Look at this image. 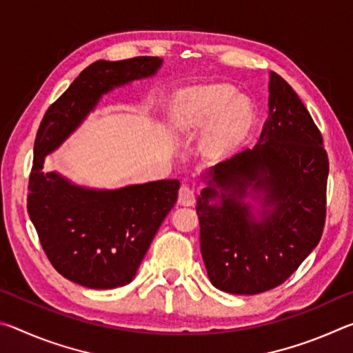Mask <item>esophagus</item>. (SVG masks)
I'll return each instance as SVG.
<instances>
[{
  "label": "esophagus",
  "instance_id": "1",
  "mask_svg": "<svg viewBox=\"0 0 353 353\" xmlns=\"http://www.w3.org/2000/svg\"><path fill=\"white\" fill-rule=\"evenodd\" d=\"M179 204L181 205H193L194 204V190L188 185H182L179 190Z\"/></svg>",
  "mask_w": 353,
  "mask_h": 353
}]
</instances>
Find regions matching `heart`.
I'll list each match as a JSON object with an SVG mask.
<instances>
[{"label":"heart","instance_id":"b5f03b06","mask_svg":"<svg viewBox=\"0 0 353 353\" xmlns=\"http://www.w3.org/2000/svg\"><path fill=\"white\" fill-rule=\"evenodd\" d=\"M236 94L229 83L182 90L171 107L172 123L181 130L201 129L210 123L204 135V148L213 155L225 154L246 139L256 119L252 103Z\"/></svg>","mask_w":353,"mask_h":353}]
</instances>
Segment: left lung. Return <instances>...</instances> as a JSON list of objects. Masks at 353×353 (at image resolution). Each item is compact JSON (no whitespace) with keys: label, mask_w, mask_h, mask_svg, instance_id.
Returning a JSON list of instances; mask_svg holds the SVG:
<instances>
[{"label":"left lung","mask_w":353,"mask_h":353,"mask_svg":"<svg viewBox=\"0 0 353 353\" xmlns=\"http://www.w3.org/2000/svg\"><path fill=\"white\" fill-rule=\"evenodd\" d=\"M270 77L259 143L208 170L196 205L208 279L230 294L282 285L318 246L325 224L322 135L290 83L274 71ZM246 197L261 205L256 215Z\"/></svg>","instance_id":"left-lung-1"}]
</instances>
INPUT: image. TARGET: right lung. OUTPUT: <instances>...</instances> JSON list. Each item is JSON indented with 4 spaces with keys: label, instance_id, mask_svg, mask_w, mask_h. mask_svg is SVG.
Segmentation results:
<instances>
[{
    "label": "right lung",
    "instance_id": "1",
    "mask_svg": "<svg viewBox=\"0 0 353 353\" xmlns=\"http://www.w3.org/2000/svg\"><path fill=\"white\" fill-rule=\"evenodd\" d=\"M159 57L98 61L46 110L34 143L28 213L48 260L71 282L112 290L132 282L160 224L174 207L181 182L155 181L118 190H92L48 172L46 155L68 139L101 97L151 77Z\"/></svg>",
    "mask_w": 353,
    "mask_h": 353
}]
</instances>
